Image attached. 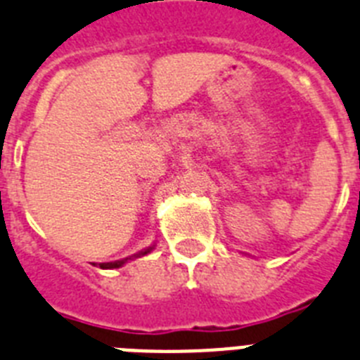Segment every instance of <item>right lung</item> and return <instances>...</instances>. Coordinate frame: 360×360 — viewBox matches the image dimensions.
Listing matches in <instances>:
<instances>
[{"instance_id":"right-lung-1","label":"right lung","mask_w":360,"mask_h":360,"mask_svg":"<svg viewBox=\"0 0 360 360\" xmlns=\"http://www.w3.org/2000/svg\"><path fill=\"white\" fill-rule=\"evenodd\" d=\"M150 250H153V248H147V250L140 251V253H138V255H134V257H142V255H147V253H149ZM125 262H127V259H125V260H118V262H105V264H100V268H103V269H112V268H120V266H124Z\"/></svg>"}]
</instances>
